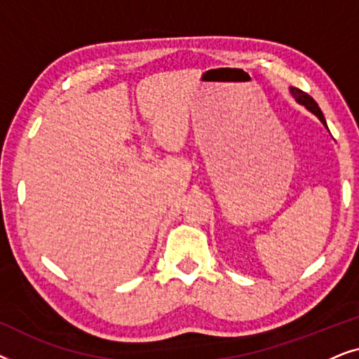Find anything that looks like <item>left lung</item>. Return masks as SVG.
Here are the masks:
<instances>
[{"mask_svg": "<svg viewBox=\"0 0 359 359\" xmlns=\"http://www.w3.org/2000/svg\"><path fill=\"white\" fill-rule=\"evenodd\" d=\"M291 93H292V96L296 97V101L297 102H301V104H304L307 107L309 111L311 112H313V114H316L318 119L322 121V124L327 127V122H325V117H323V114H322V111H320V107H318V104L316 101H313V97L312 96H309L306 91H302V90H299V88H291Z\"/></svg>", "mask_w": 359, "mask_h": 359, "instance_id": "1", "label": "left lung"}]
</instances>
